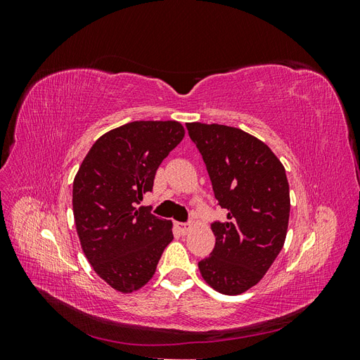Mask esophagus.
Wrapping results in <instances>:
<instances>
[{
    "label": "esophagus",
    "mask_w": 360,
    "mask_h": 360,
    "mask_svg": "<svg viewBox=\"0 0 360 360\" xmlns=\"http://www.w3.org/2000/svg\"><path fill=\"white\" fill-rule=\"evenodd\" d=\"M176 226H177V230H179L181 234H188L189 230H191V225H189V224H181V222H179Z\"/></svg>",
    "instance_id": "obj_1"
}]
</instances>
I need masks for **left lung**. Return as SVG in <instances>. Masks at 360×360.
I'll return each instance as SVG.
<instances>
[{"label":"left lung","instance_id":"1","mask_svg":"<svg viewBox=\"0 0 360 360\" xmlns=\"http://www.w3.org/2000/svg\"><path fill=\"white\" fill-rule=\"evenodd\" d=\"M209 172L214 198L228 210L213 222L216 243L201 259V276L228 296L257 285L285 242L290 188L285 168L263 141L245 130L186 123Z\"/></svg>","mask_w":360,"mask_h":360}]
</instances>
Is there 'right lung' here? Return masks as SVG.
Returning <instances> with one entry per match:
<instances>
[{"mask_svg":"<svg viewBox=\"0 0 360 360\" xmlns=\"http://www.w3.org/2000/svg\"><path fill=\"white\" fill-rule=\"evenodd\" d=\"M184 136L179 122H132L96 141L73 180V216L94 271L120 292L153 278L172 222L136 204L153 189L156 171Z\"/></svg>","mask_w":360,"mask_h":360,"instance_id":"obj_1","label":"right lung"}]
</instances>
